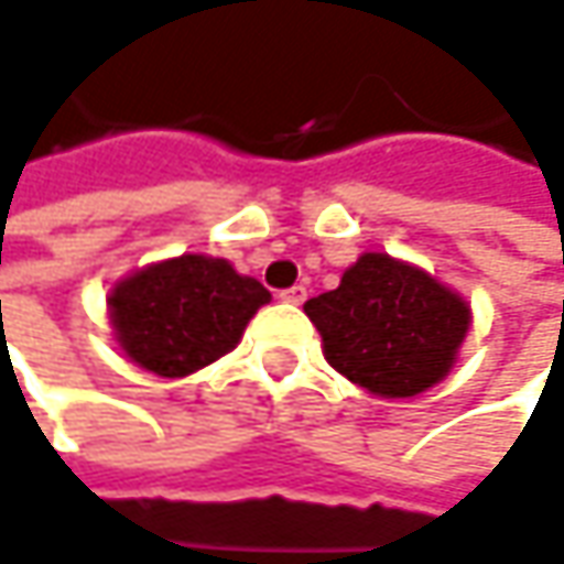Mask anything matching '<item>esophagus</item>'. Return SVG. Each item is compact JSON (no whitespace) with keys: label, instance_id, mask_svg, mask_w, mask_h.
Returning a JSON list of instances; mask_svg holds the SVG:
<instances>
[{"label":"esophagus","instance_id":"34e87169","mask_svg":"<svg viewBox=\"0 0 564 564\" xmlns=\"http://www.w3.org/2000/svg\"><path fill=\"white\" fill-rule=\"evenodd\" d=\"M282 301H289V304H304V297H307V289L304 285H292V289H285V292H279Z\"/></svg>","mask_w":564,"mask_h":564}]
</instances>
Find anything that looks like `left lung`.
Instances as JSON below:
<instances>
[{"label":"left lung","instance_id":"1","mask_svg":"<svg viewBox=\"0 0 564 564\" xmlns=\"http://www.w3.org/2000/svg\"><path fill=\"white\" fill-rule=\"evenodd\" d=\"M326 361L378 397H415L444 378L469 329V307L429 272L365 253L339 289L311 297Z\"/></svg>","mask_w":564,"mask_h":564}]
</instances>
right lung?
<instances>
[{
    "mask_svg": "<svg viewBox=\"0 0 564 564\" xmlns=\"http://www.w3.org/2000/svg\"><path fill=\"white\" fill-rule=\"evenodd\" d=\"M269 292L231 263L199 253L164 260L110 292V321L123 352L161 378H184L238 346Z\"/></svg>",
    "mask_w": 564,
    "mask_h": 564,
    "instance_id": "1",
    "label": "right lung"
}]
</instances>
